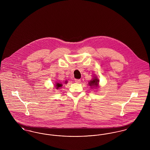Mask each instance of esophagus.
Instances as JSON below:
<instances>
[{
  "label": "esophagus",
  "instance_id": "34e87169",
  "mask_svg": "<svg viewBox=\"0 0 150 150\" xmlns=\"http://www.w3.org/2000/svg\"><path fill=\"white\" fill-rule=\"evenodd\" d=\"M75 81L77 83H80L81 80H80V79H75Z\"/></svg>",
  "mask_w": 150,
  "mask_h": 150
}]
</instances>
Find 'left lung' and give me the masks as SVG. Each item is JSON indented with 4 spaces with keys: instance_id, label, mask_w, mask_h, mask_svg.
I'll list each match as a JSON object with an SVG mask.
<instances>
[{
    "instance_id": "8db88e82",
    "label": "left lung",
    "mask_w": 150,
    "mask_h": 150,
    "mask_svg": "<svg viewBox=\"0 0 150 150\" xmlns=\"http://www.w3.org/2000/svg\"><path fill=\"white\" fill-rule=\"evenodd\" d=\"M99 79L97 78L96 76H94L92 80H91L89 82V86H90L92 88L94 87H96L98 88V84H99Z\"/></svg>"
}]
</instances>
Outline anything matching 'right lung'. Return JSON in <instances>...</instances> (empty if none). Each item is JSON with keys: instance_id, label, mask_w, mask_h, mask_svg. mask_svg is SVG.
<instances>
[{"instance_id": "add662e5", "label": "right lung", "mask_w": 150, "mask_h": 150, "mask_svg": "<svg viewBox=\"0 0 150 150\" xmlns=\"http://www.w3.org/2000/svg\"><path fill=\"white\" fill-rule=\"evenodd\" d=\"M66 83H67V82H66H66H65ZM62 83H56V85H55V87H56V89H59L61 87H62Z\"/></svg>"}]
</instances>
